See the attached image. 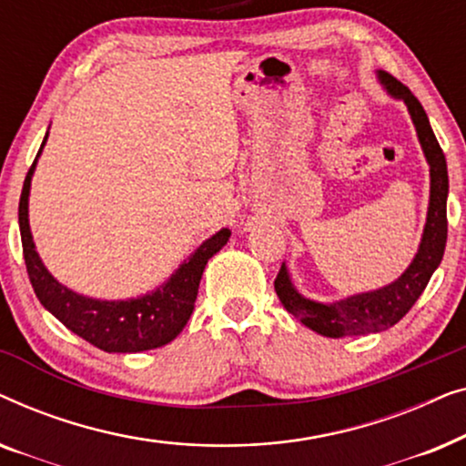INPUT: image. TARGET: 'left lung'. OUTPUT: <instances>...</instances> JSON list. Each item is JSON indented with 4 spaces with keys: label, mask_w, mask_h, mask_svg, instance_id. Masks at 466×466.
Instances as JSON below:
<instances>
[{
    "label": "left lung",
    "mask_w": 466,
    "mask_h": 466,
    "mask_svg": "<svg viewBox=\"0 0 466 466\" xmlns=\"http://www.w3.org/2000/svg\"><path fill=\"white\" fill-rule=\"evenodd\" d=\"M380 80L384 82L386 91L392 97L403 99L407 110L411 114L413 125H416L420 144L426 155V161L431 165V203L429 216H426V227L422 235V244L403 276L397 282L384 286V289L373 292H362L343 299L337 303H316L299 295L292 286L286 267H279L276 278V292L279 301L299 318L305 327L316 330L324 337H339L346 335H365L380 333L392 324H397L407 311L413 308L418 297L422 295L426 284L435 269L441 263L445 252V241H448V163L439 146L435 133L431 129L429 116H426L422 104L416 95L407 88L403 82H399L394 76L380 72Z\"/></svg>",
    "instance_id": "left-lung-1"
}]
</instances>
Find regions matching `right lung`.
<instances>
[{"mask_svg":"<svg viewBox=\"0 0 466 466\" xmlns=\"http://www.w3.org/2000/svg\"><path fill=\"white\" fill-rule=\"evenodd\" d=\"M46 137H44L42 148L46 144ZM37 157L23 182L21 201H18V227H21L23 257L27 265L29 282L40 303L72 333L104 352H144V350L161 348L176 339V335L187 327L188 318L193 314L208 260L227 244L231 231L222 228L208 241H203L190 254V258L184 260L180 269L152 295L129 299V301H97V299L76 295L50 276L37 257L34 239H31L27 206L31 176H34Z\"/></svg>","mask_w":466,"mask_h":466,"instance_id":"1","label":"right lung"}]
</instances>
